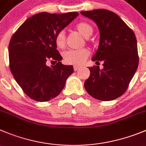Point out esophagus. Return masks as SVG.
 Segmentation results:
<instances>
[{
	"label": "esophagus",
	"mask_w": 146,
	"mask_h": 146,
	"mask_svg": "<svg viewBox=\"0 0 146 146\" xmlns=\"http://www.w3.org/2000/svg\"><path fill=\"white\" fill-rule=\"evenodd\" d=\"M80 69H81V68H80V67L74 66V70H75V71H77V70H80Z\"/></svg>",
	"instance_id": "1"
}]
</instances>
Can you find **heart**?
<instances>
[{
	"instance_id": "obj_1",
	"label": "heart",
	"mask_w": 146,
	"mask_h": 146,
	"mask_svg": "<svg viewBox=\"0 0 146 146\" xmlns=\"http://www.w3.org/2000/svg\"><path fill=\"white\" fill-rule=\"evenodd\" d=\"M76 30L85 38H88L93 34V28L89 24L81 22L76 27ZM55 44L57 47L63 49L66 44V38L64 31H60L55 36ZM89 55V52L86 49L81 50H70L65 52L63 54L64 60L65 62L74 65H81L84 63Z\"/></svg>"
}]
</instances>
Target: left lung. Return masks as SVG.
Wrapping results in <instances>:
<instances>
[{
	"mask_svg": "<svg viewBox=\"0 0 146 146\" xmlns=\"http://www.w3.org/2000/svg\"><path fill=\"white\" fill-rule=\"evenodd\" d=\"M93 20L100 33L98 50L92 60L103 61V69L89 67L91 74L84 83L86 92L101 101L122 96L138 66L137 40L133 30L118 15L106 9L81 11Z\"/></svg>",
	"mask_w": 146,
	"mask_h": 146,
	"instance_id": "8db88e82",
	"label": "left lung"
}]
</instances>
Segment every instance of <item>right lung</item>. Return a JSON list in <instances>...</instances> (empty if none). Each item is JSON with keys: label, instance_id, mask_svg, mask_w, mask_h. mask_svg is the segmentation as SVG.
<instances>
[{"label": "right lung", "instance_id": "right-lung-1", "mask_svg": "<svg viewBox=\"0 0 146 146\" xmlns=\"http://www.w3.org/2000/svg\"><path fill=\"white\" fill-rule=\"evenodd\" d=\"M78 15L77 12H41L26 20L12 36L9 46L11 71L31 99L47 102L56 97L73 73L72 65L61 63L62 58L54 39ZM48 59L57 64L48 66L46 64Z\"/></svg>", "mask_w": 146, "mask_h": 146}]
</instances>
